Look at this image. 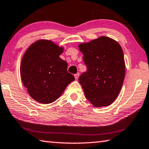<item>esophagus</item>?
I'll return each mask as SVG.
<instances>
[{
  "label": "esophagus",
  "mask_w": 149,
  "mask_h": 149,
  "mask_svg": "<svg viewBox=\"0 0 149 149\" xmlns=\"http://www.w3.org/2000/svg\"><path fill=\"white\" fill-rule=\"evenodd\" d=\"M79 76V73H77L76 74H75V75H74V77H75V79H78Z\"/></svg>",
  "instance_id": "1"
}]
</instances>
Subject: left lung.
Wrapping results in <instances>:
<instances>
[{
  "label": "left lung",
  "mask_w": 149,
  "mask_h": 149,
  "mask_svg": "<svg viewBox=\"0 0 149 149\" xmlns=\"http://www.w3.org/2000/svg\"><path fill=\"white\" fill-rule=\"evenodd\" d=\"M87 71L79 77L87 100L95 107L111 104L116 100L125 75L123 52L114 40L101 36L80 44Z\"/></svg>",
  "instance_id": "left-lung-1"
}]
</instances>
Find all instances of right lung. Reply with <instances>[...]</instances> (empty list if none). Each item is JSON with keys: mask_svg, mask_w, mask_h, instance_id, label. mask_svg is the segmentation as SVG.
<instances>
[{"mask_svg": "<svg viewBox=\"0 0 149 149\" xmlns=\"http://www.w3.org/2000/svg\"><path fill=\"white\" fill-rule=\"evenodd\" d=\"M63 48L48 40L33 43L20 65L22 84L38 102L48 104L60 97L75 77L68 72V63L60 58Z\"/></svg>", "mask_w": 149, "mask_h": 149, "instance_id": "obj_1", "label": "right lung"}]
</instances>
